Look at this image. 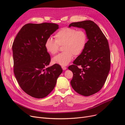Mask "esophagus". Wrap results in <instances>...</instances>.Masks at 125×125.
Wrapping results in <instances>:
<instances>
[{
  "instance_id": "esophagus-1",
  "label": "esophagus",
  "mask_w": 125,
  "mask_h": 125,
  "mask_svg": "<svg viewBox=\"0 0 125 125\" xmlns=\"http://www.w3.org/2000/svg\"><path fill=\"white\" fill-rule=\"evenodd\" d=\"M62 69H63V70H66V69H67L66 67H65V66H62Z\"/></svg>"
}]
</instances>
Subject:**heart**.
Returning <instances> with one entry per match:
<instances>
[{"instance_id": "heart-1", "label": "heart", "mask_w": 125, "mask_h": 125, "mask_svg": "<svg viewBox=\"0 0 125 125\" xmlns=\"http://www.w3.org/2000/svg\"><path fill=\"white\" fill-rule=\"evenodd\" d=\"M87 42V35L83 30L64 27L57 32L55 40L51 37L48 38L44 46L46 51L53 55L58 51L59 46L63 45L64 52L52 58V62L64 66L73 60L74 55L78 56L82 53Z\"/></svg>"}]
</instances>
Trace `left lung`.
Returning a JSON list of instances; mask_svg holds the SVG:
<instances>
[{"label":"left lung","mask_w":125,"mask_h":125,"mask_svg":"<svg viewBox=\"0 0 125 125\" xmlns=\"http://www.w3.org/2000/svg\"><path fill=\"white\" fill-rule=\"evenodd\" d=\"M81 28L86 31L88 41L82 53L68 69L73 73L71 87L84 96L99 92L104 84L110 68V54L106 37L93 21L72 23L69 27Z\"/></svg>","instance_id":"1"}]
</instances>
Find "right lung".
I'll use <instances>...</instances> for the list:
<instances>
[{
    "mask_svg": "<svg viewBox=\"0 0 125 125\" xmlns=\"http://www.w3.org/2000/svg\"><path fill=\"white\" fill-rule=\"evenodd\" d=\"M59 29L54 23H29L17 35L12 45L14 72L20 86L36 98L48 96L63 70L59 64L47 67L51 57L45 48L47 39Z\"/></svg>",
    "mask_w": 125,
    "mask_h": 125,
    "instance_id": "1",
    "label": "right lung"
}]
</instances>
